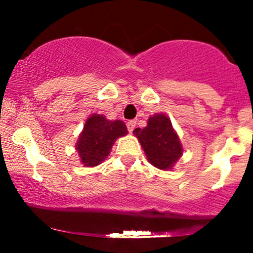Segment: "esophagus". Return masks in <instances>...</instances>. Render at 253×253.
Masks as SVG:
<instances>
[{
  "label": "esophagus",
  "instance_id": "esophagus-1",
  "mask_svg": "<svg viewBox=\"0 0 253 253\" xmlns=\"http://www.w3.org/2000/svg\"><path fill=\"white\" fill-rule=\"evenodd\" d=\"M134 127H136V121H134V120H131V121L127 122V129H128L129 133H132V132H133Z\"/></svg>",
  "mask_w": 253,
  "mask_h": 253
}]
</instances>
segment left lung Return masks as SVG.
I'll use <instances>...</instances> for the list:
<instances>
[{"label":"left lung","instance_id":"8db88e82","mask_svg":"<svg viewBox=\"0 0 253 253\" xmlns=\"http://www.w3.org/2000/svg\"><path fill=\"white\" fill-rule=\"evenodd\" d=\"M148 162L160 170H171L182 157L183 148L169 117L164 114L150 116L144 128H136Z\"/></svg>","mask_w":253,"mask_h":253}]
</instances>
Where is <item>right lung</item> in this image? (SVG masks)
<instances>
[{"label": "right lung", "instance_id": "right-lung-1", "mask_svg": "<svg viewBox=\"0 0 253 253\" xmlns=\"http://www.w3.org/2000/svg\"><path fill=\"white\" fill-rule=\"evenodd\" d=\"M127 133L126 125L121 120L110 121L104 115H90L76 143L79 160L85 168L101 164L109 157L116 139Z\"/></svg>", "mask_w": 253, "mask_h": 253}]
</instances>
